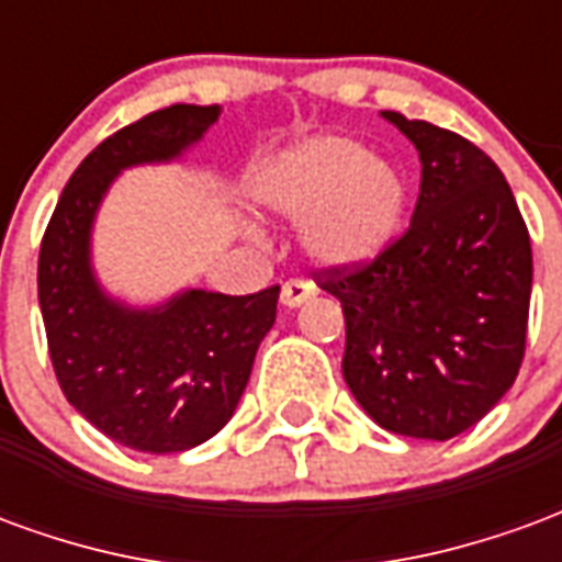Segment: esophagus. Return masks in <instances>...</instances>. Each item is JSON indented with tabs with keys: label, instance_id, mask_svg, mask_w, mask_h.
I'll return each instance as SVG.
<instances>
[{
	"label": "esophagus",
	"instance_id": "34e87169",
	"mask_svg": "<svg viewBox=\"0 0 562 562\" xmlns=\"http://www.w3.org/2000/svg\"><path fill=\"white\" fill-rule=\"evenodd\" d=\"M313 294V285L304 280H289L285 285H282V294L280 301L282 306H289V310H294V306H301Z\"/></svg>",
	"mask_w": 562,
	"mask_h": 562
}]
</instances>
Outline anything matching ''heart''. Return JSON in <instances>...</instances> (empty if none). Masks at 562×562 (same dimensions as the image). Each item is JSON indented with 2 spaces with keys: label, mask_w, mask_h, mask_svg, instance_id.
Masks as SVG:
<instances>
[{
  "label": "heart",
  "mask_w": 562,
  "mask_h": 562,
  "mask_svg": "<svg viewBox=\"0 0 562 562\" xmlns=\"http://www.w3.org/2000/svg\"><path fill=\"white\" fill-rule=\"evenodd\" d=\"M258 207L304 222V246L325 268H358L385 252L406 213V180L364 144L322 135L282 149L252 180Z\"/></svg>",
  "instance_id": "b5f03b06"
}]
</instances>
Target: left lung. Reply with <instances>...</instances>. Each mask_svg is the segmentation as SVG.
I'll list each match as a JSON object with an SVG mask.
<instances>
[{
    "instance_id": "left-lung-1",
    "label": "left lung",
    "mask_w": 562,
    "mask_h": 562,
    "mask_svg": "<svg viewBox=\"0 0 562 562\" xmlns=\"http://www.w3.org/2000/svg\"><path fill=\"white\" fill-rule=\"evenodd\" d=\"M382 116L422 159L413 222L370 265L322 270L318 285L342 304V376L361 409L391 434L446 442L518 376L530 234L487 153L434 123Z\"/></svg>"
}]
</instances>
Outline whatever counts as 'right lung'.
Returning a JSON list of instances; mask_svg holds the SVG:
<instances>
[{"instance_id":"add662e5","label":"right lung","mask_w":562,"mask_h":562,"mask_svg":"<svg viewBox=\"0 0 562 562\" xmlns=\"http://www.w3.org/2000/svg\"><path fill=\"white\" fill-rule=\"evenodd\" d=\"M220 104H171L102 140L63 189L38 252V304L66 401L114 442L149 454L216 436L240 403L277 318L280 285L256 294L183 289L132 306L92 270V225L120 171L195 147Z\"/></svg>"}]
</instances>
